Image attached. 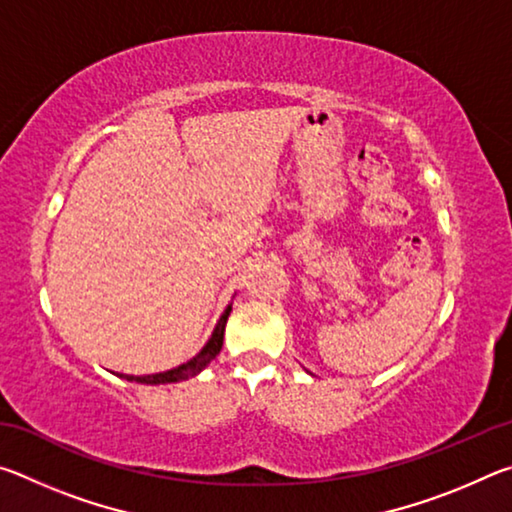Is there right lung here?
Instances as JSON below:
<instances>
[{"label": "right lung", "instance_id": "add662e5", "mask_svg": "<svg viewBox=\"0 0 512 512\" xmlns=\"http://www.w3.org/2000/svg\"><path fill=\"white\" fill-rule=\"evenodd\" d=\"M232 311V305L225 307V311L219 318V323H216L214 332L210 336V341L203 345V350L196 354V357L189 359L187 363H180L178 368H171V370H164V372H155V375H121V379H128V381H137V384H151V386H158V384H176V381H183L189 377H196L198 372H203L207 366H210V361L216 359V354L221 352L223 348V334H225V323H228V316Z\"/></svg>", "mask_w": 512, "mask_h": 512}]
</instances>
